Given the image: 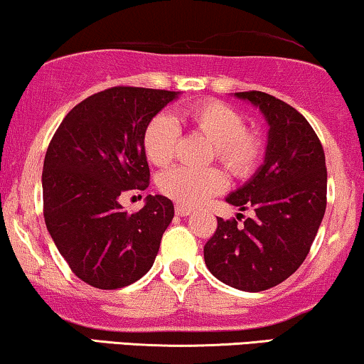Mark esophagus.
I'll use <instances>...</instances> for the list:
<instances>
[{"label": "esophagus", "mask_w": 364, "mask_h": 364, "mask_svg": "<svg viewBox=\"0 0 364 364\" xmlns=\"http://www.w3.org/2000/svg\"><path fill=\"white\" fill-rule=\"evenodd\" d=\"M176 213L178 217H187V215H191V213H192V208H188L186 205H182V203H178V205H176Z\"/></svg>", "instance_id": "esophagus-1"}]
</instances>
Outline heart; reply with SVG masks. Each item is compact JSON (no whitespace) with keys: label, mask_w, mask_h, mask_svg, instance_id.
Wrapping results in <instances>:
<instances>
[{"label":"heart","mask_w":364,"mask_h":364,"mask_svg":"<svg viewBox=\"0 0 364 364\" xmlns=\"http://www.w3.org/2000/svg\"><path fill=\"white\" fill-rule=\"evenodd\" d=\"M193 131L213 144L215 159L232 176L245 177L257 167L262 156V139L245 131L243 116L235 109L218 101L197 104L183 114ZM178 139V126L168 114H157L144 131V151L154 166L164 167L172 161ZM159 187L167 197L198 205L208 197L222 192L225 177L217 168L192 171L173 167L159 178Z\"/></svg>","instance_id":"obj_1"}]
</instances>
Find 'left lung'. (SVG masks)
Instances as JSON below:
<instances>
[{
	"instance_id": "8db88e82",
	"label": "left lung",
	"mask_w": 364,
	"mask_h": 364,
	"mask_svg": "<svg viewBox=\"0 0 364 364\" xmlns=\"http://www.w3.org/2000/svg\"><path fill=\"white\" fill-rule=\"evenodd\" d=\"M268 124L263 164L225 197L255 215L242 227L218 217L203 247L210 273L242 291H263L293 275L305 260L326 208V164L320 139L296 109L260 91L233 92Z\"/></svg>"
}]
</instances>
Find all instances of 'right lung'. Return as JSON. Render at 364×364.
Masks as SVG:
<instances>
[{
	"label": "right lung",
	"mask_w": 364,
	"mask_h": 364,
	"mask_svg": "<svg viewBox=\"0 0 364 364\" xmlns=\"http://www.w3.org/2000/svg\"><path fill=\"white\" fill-rule=\"evenodd\" d=\"M181 92L111 87L73 107L43 166L44 222L77 278L101 290L137 282L151 270L173 203L147 196L129 213L121 193L149 183L144 131Z\"/></svg>",
	"instance_id": "obj_1"
}]
</instances>
